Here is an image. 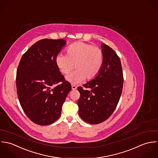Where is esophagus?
Segmentation results:
<instances>
[{
    "label": "esophagus",
    "instance_id": "34e87169",
    "mask_svg": "<svg viewBox=\"0 0 158 158\" xmlns=\"http://www.w3.org/2000/svg\"><path fill=\"white\" fill-rule=\"evenodd\" d=\"M71 88H72V90H75L76 89H77V87L76 85H71Z\"/></svg>",
    "mask_w": 158,
    "mask_h": 158
}]
</instances>
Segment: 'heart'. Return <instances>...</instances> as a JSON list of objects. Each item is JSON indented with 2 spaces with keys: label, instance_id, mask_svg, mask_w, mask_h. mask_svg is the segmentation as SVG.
I'll return each mask as SVG.
<instances>
[{
  "label": "heart",
  "instance_id": "heart-1",
  "mask_svg": "<svg viewBox=\"0 0 158 158\" xmlns=\"http://www.w3.org/2000/svg\"><path fill=\"white\" fill-rule=\"evenodd\" d=\"M67 56L59 54L56 62L63 74H68L75 65L76 70L67 75L66 79L72 84L92 80L100 72L104 61L103 52L98 47L82 42L75 43L66 49Z\"/></svg>",
  "mask_w": 158,
  "mask_h": 158
}]
</instances>
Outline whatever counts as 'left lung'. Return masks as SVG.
<instances>
[{
  "instance_id": "8db88e82",
  "label": "left lung",
  "mask_w": 158,
  "mask_h": 158,
  "mask_svg": "<svg viewBox=\"0 0 158 158\" xmlns=\"http://www.w3.org/2000/svg\"><path fill=\"white\" fill-rule=\"evenodd\" d=\"M104 61L98 75L77 88L79 114L86 123L99 124L110 117L122 93L123 76L119 57L109 46L101 44Z\"/></svg>"
}]
</instances>
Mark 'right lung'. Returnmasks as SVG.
Returning a JSON list of instances; mask_svg holds the SVG:
<instances>
[{"label":"right lung","mask_w":158,"mask_h":158,"mask_svg":"<svg viewBox=\"0 0 158 158\" xmlns=\"http://www.w3.org/2000/svg\"><path fill=\"white\" fill-rule=\"evenodd\" d=\"M66 44L63 39L40 40L23 54L18 65V98L27 117L37 125H49L60 118L71 90L56 62Z\"/></svg>","instance_id":"right-lung-1"}]
</instances>
